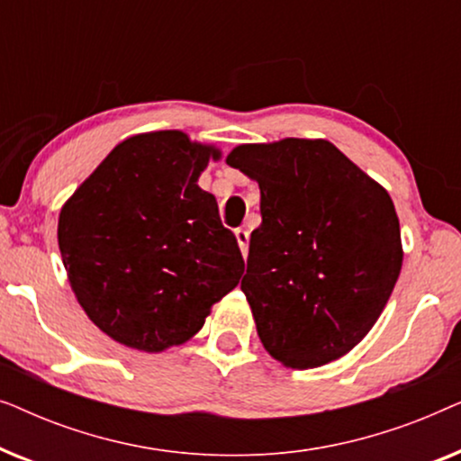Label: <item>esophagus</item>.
Returning <instances> with one entry per match:
<instances>
[{
	"instance_id": "1",
	"label": "esophagus",
	"mask_w": 461,
	"mask_h": 461,
	"mask_svg": "<svg viewBox=\"0 0 461 461\" xmlns=\"http://www.w3.org/2000/svg\"><path fill=\"white\" fill-rule=\"evenodd\" d=\"M235 237H237V243L239 248H241V254L243 258H248V248H249V232L245 229H237L235 230Z\"/></svg>"
}]
</instances>
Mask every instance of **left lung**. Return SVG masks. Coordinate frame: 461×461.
I'll return each mask as SVG.
<instances>
[{
	"label": "left lung",
	"mask_w": 461,
	"mask_h": 461,
	"mask_svg": "<svg viewBox=\"0 0 461 461\" xmlns=\"http://www.w3.org/2000/svg\"><path fill=\"white\" fill-rule=\"evenodd\" d=\"M230 167L260 186L241 289L258 336L292 369L321 367L367 336L402 267L386 188L323 138L239 144Z\"/></svg>",
	"instance_id": "obj_1"
}]
</instances>
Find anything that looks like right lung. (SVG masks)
<instances>
[{
	"mask_svg": "<svg viewBox=\"0 0 461 461\" xmlns=\"http://www.w3.org/2000/svg\"><path fill=\"white\" fill-rule=\"evenodd\" d=\"M220 157L180 130L130 136L62 205L68 283L115 342L150 355L185 344L237 287L241 249L216 197L197 185Z\"/></svg>",
	"mask_w": 461,
	"mask_h": 461,
	"instance_id": "obj_1",
	"label": "right lung"
}]
</instances>
